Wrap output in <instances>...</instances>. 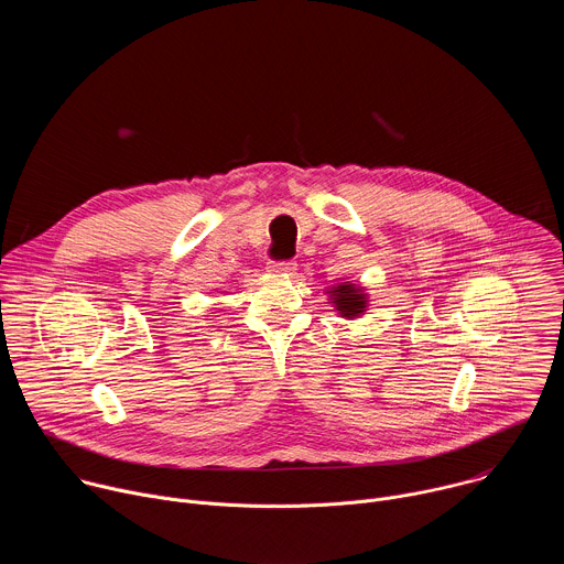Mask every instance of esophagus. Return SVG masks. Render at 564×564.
Masks as SVG:
<instances>
[{
  "mask_svg": "<svg viewBox=\"0 0 564 564\" xmlns=\"http://www.w3.org/2000/svg\"><path fill=\"white\" fill-rule=\"evenodd\" d=\"M272 274H292L296 270L294 261H272L268 268Z\"/></svg>",
  "mask_w": 564,
  "mask_h": 564,
  "instance_id": "obj_1",
  "label": "esophagus"
}]
</instances>
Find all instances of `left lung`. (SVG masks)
<instances>
[{"mask_svg":"<svg viewBox=\"0 0 564 564\" xmlns=\"http://www.w3.org/2000/svg\"><path fill=\"white\" fill-rule=\"evenodd\" d=\"M330 303L335 305V310L341 316L355 318L366 312L368 294H364V288H359L355 283H339L330 290Z\"/></svg>","mask_w":564,"mask_h":564,"instance_id":"obj_1","label":"left lung"}]
</instances>
